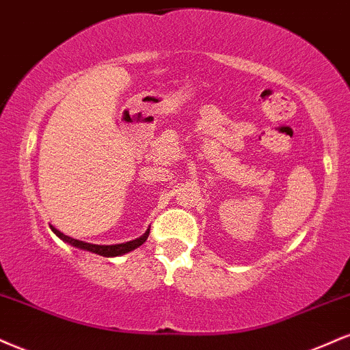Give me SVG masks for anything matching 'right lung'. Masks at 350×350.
Segmentation results:
<instances>
[{
    "label": "right lung",
    "instance_id": "1",
    "mask_svg": "<svg viewBox=\"0 0 350 350\" xmlns=\"http://www.w3.org/2000/svg\"><path fill=\"white\" fill-rule=\"evenodd\" d=\"M51 229L57 234V236L60 237L62 241L68 242V244L73 245V247L81 249V250H88V252L98 254V256H101V257L124 256V254L131 252V250L141 247V245L147 241V237H149V234H150V228H149L146 232L142 234L141 237H135V239L127 241V242H121V244H93V242H86V241L77 239V237H73V236H68V234L62 232L60 229H57L55 226H51Z\"/></svg>",
    "mask_w": 350,
    "mask_h": 350
}]
</instances>
